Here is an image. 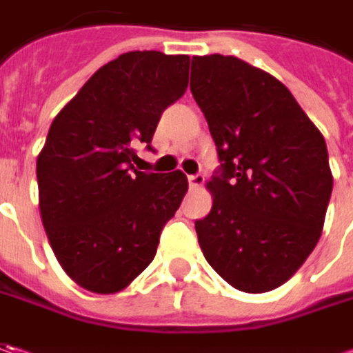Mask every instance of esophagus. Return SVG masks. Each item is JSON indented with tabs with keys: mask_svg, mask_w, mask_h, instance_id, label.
Instances as JSON below:
<instances>
[{
	"mask_svg": "<svg viewBox=\"0 0 353 353\" xmlns=\"http://www.w3.org/2000/svg\"><path fill=\"white\" fill-rule=\"evenodd\" d=\"M204 181H206V179H204V174H200V172L188 176V184H190V188H200V186L204 184Z\"/></svg>",
	"mask_w": 353,
	"mask_h": 353,
	"instance_id": "esophagus-1",
	"label": "esophagus"
}]
</instances>
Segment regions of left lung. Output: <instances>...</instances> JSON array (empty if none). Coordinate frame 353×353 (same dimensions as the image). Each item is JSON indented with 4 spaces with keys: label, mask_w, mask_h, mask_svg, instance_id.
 Returning a JSON list of instances; mask_svg holds the SVG:
<instances>
[{
    "label": "left lung",
    "mask_w": 353,
    "mask_h": 353,
    "mask_svg": "<svg viewBox=\"0 0 353 353\" xmlns=\"http://www.w3.org/2000/svg\"><path fill=\"white\" fill-rule=\"evenodd\" d=\"M190 92L208 121L220 169L198 243L234 289L267 292L319 243L332 194L328 149L289 88L236 57H192Z\"/></svg>",
    "instance_id": "1"
}]
</instances>
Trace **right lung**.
<instances>
[{
	"label": "right lung",
	"instance_id": "right-lung-1",
	"mask_svg": "<svg viewBox=\"0 0 353 353\" xmlns=\"http://www.w3.org/2000/svg\"><path fill=\"white\" fill-rule=\"evenodd\" d=\"M186 54L131 50L103 64L59 112L37 157L39 208L66 275L100 294L123 291L153 261L188 181L141 172L161 114L188 86Z\"/></svg>",
	"mask_w": 353,
	"mask_h": 353
}]
</instances>
